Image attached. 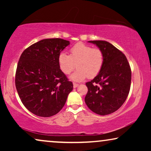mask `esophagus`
Returning <instances> with one entry per match:
<instances>
[{"instance_id":"1","label":"esophagus","mask_w":151,"mask_h":151,"mask_svg":"<svg viewBox=\"0 0 151 151\" xmlns=\"http://www.w3.org/2000/svg\"><path fill=\"white\" fill-rule=\"evenodd\" d=\"M78 85H79V84H78L73 83V88H76V87H78Z\"/></svg>"}]
</instances>
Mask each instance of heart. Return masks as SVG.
<instances>
[{"label":"heart","mask_w":151,"mask_h":151,"mask_svg":"<svg viewBox=\"0 0 151 151\" xmlns=\"http://www.w3.org/2000/svg\"><path fill=\"white\" fill-rule=\"evenodd\" d=\"M60 69L68 75L75 69L77 70L70 76L75 82H81L86 78H93L100 73L104 64V55L100 49L78 42L70 49L69 55L60 53L58 58Z\"/></svg>","instance_id":"b5f03b06"}]
</instances>
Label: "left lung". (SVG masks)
<instances>
[{"mask_svg":"<svg viewBox=\"0 0 151 151\" xmlns=\"http://www.w3.org/2000/svg\"><path fill=\"white\" fill-rule=\"evenodd\" d=\"M104 55L100 73L86 83L88 88L84 101L93 112L100 115L111 114L121 107L129 93L131 70L124 53L104 40H92Z\"/></svg>","mask_w":151,"mask_h":151,"instance_id":"left-lung-1","label":"left lung"}]
</instances>
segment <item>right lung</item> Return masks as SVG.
Returning <instances> with one entry per match:
<instances>
[{
  "label": "right lung",
  "mask_w": 151,
  "mask_h": 151,
  "mask_svg": "<svg viewBox=\"0 0 151 151\" xmlns=\"http://www.w3.org/2000/svg\"><path fill=\"white\" fill-rule=\"evenodd\" d=\"M70 44L61 38L43 39L20 55L15 84L24 106L40 117L57 114L65 106L73 83L60 69L58 58Z\"/></svg>",
  "instance_id": "add662e5"
}]
</instances>
